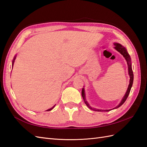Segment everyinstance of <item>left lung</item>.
I'll list each match as a JSON object with an SVG mask.
<instances>
[{
    "label": "left lung",
    "mask_w": 147,
    "mask_h": 147,
    "mask_svg": "<svg viewBox=\"0 0 147 147\" xmlns=\"http://www.w3.org/2000/svg\"><path fill=\"white\" fill-rule=\"evenodd\" d=\"M115 45V48L116 49V50H117L118 52H119L123 56V57L125 58V59L126 60L127 62V67H128V72H129V77H130V81H129V86L127 88V91L126 92L125 95L124 96L123 98L122 99L121 101L120 102V103L119 104V105L118 106H117L116 107H115L113 109H117L118 107H119L120 106L122 105L124 103V102L126 101V100L127 99V97L129 94V92L131 91V89L132 88V84H133V80H134V74H133V72H132V65H131V57L129 55V53H127L126 49L124 48L123 46H122L121 44L118 43H115L114 44ZM82 97L83 99V100L84 102V103L86 104V105H87L89 109H90L91 110H94L96 111V112H109V111L111 110H100V109H95V108H92L89 105V104L88 103V102L86 100V97H85V93H84V89L83 88L82 89Z\"/></svg>",
    "instance_id": "left-lung-1"
}]
</instances>
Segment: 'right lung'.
<instances>
[{
    "mask_svg": "<svg viewBox=\"0 0 147 147\" xmlns=\"http://www.w3.org/2000/svg\"><path fill=\"white\" fill-rule=\"evenodd\" d=\"M15 58H16V56H15V57H14V59H13V61H12V67H13V64H14V62H15ZM55 105L53 107H51V109H48V110H47V111H50V110H51L53 108L55 107Z\"/></svg>",
    "mask_w": 147,
    "mask_h": 147,
    "instance_id": "1",
    "label": "right lung"
}]
</instances>
